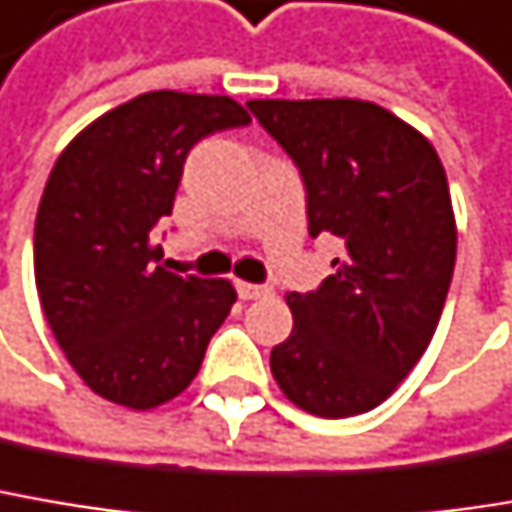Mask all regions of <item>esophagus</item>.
Listing matches in <instances>:
<instances>
[{"mask_svg":"<svg viewBox=\"0 0 512 512\" xmlns=\"http://www.w3.org/2000/svg\"><path fill=\"white\" fill-rule=\"evenodd\" d=\"M234 287H237V296H240L243 302H252V299H260V296H266V293H269L266 287H260V284H249V281H237Z\"/></svg>","mask_w":512,"mask_h":512,"instance_id":"34e87169","label":"esophagus"}]
</instances>
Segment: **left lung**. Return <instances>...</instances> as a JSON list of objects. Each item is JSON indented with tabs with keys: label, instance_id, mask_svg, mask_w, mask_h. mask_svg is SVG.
I'll list each match as a JSON object with an SVG mask.
<instances>
[{
	"label": "left lung",
	"instance_id": "8db88e82",
	"mask_svg": "<svg viewBox=\"0 0 512 512\" xmlns=\"http://www.w3.org/2000/svg\"><path fill=\"white\" fill-rule=\"evenodd\" d=\"M249 111L299 166L310 237L346 246L310 293H290L293 331L269 366L322 419L378 407L425 354L448 296L457 228L434 146L360 99H255Z\"/></svg>",
	"mask_w": 512,
	"mask_h": 512
}]
</instances>
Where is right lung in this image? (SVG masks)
<instances>
[{
    "mask_svg": "<svg viewBox=\"0 0 512 512\" xmlns=\"http://www.w3.org/2000/svg\"><path fill=\"white\" fill-rule=\"evenodd\" d=\"M228 96L155 90L90 122L55 163L34 222L46 322L81 381L152 410L196 378L237 293L161 266L152 228L172 213L190 149L249 125Z\"/></svg>",
    "mask_w": 512,
    "mask_h": 512,
    "instance_id": "obj_1",
    "label": "right lung"
}]
</instances>
